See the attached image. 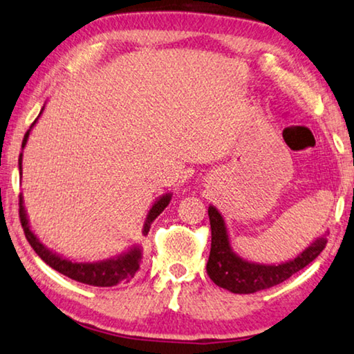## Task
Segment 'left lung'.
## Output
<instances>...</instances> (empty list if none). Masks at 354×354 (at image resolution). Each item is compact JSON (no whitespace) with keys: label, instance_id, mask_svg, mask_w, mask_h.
Masks as SVG:
<instances>
[{"label":"left lung","instance_id":"1","mask_svg":"<svg viewBox=\"0 0 354 354\" xmlns=\"http://www.w3.org/2000/svg\"><path fill=\"white\" fill-rule=\"evenodd\" d=\"M208 216L211 225V251L207 263L208 277L219 288L227 289L234 294H252L286 281L289 277L315 261L328 243L324 234L291 261L281 262L278 266L256 263L243 259L232 250L227 225L218 208L209 205Z\"/></svg>","mask_w":354,"mask_h":354}]
</instances>
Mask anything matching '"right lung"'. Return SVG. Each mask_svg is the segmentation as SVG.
Here are the masks:
<instances>
[{"label": "right lung", "instance_id": "add662e5", "mask_svg": "<svg viewBox=\"0 0 354 354\" xmlns=\"http://www.w3.org/2000/svg\"><path fill=\"white\" fill-rule=\"evenodd\" d=\"M42 111H44V106H42L39 115L42 114ZM38 119H35V122L31 124L28 130H26L22 141V149L26 146L30 131L35 127V124L38 122ZM22 156L24 152H20L19 156L20 175H22ZM171 195H173L171 192L163 194L162 197H159L154 203H152V207L146 216V221L143 225V235H147V232H149L151 224L154 223V219L168 207V203H170L171 200ZM19 205H20V211H19L20 223H22V227L28 243L31 245V248H33L36 254H38L41 259L47 263V266L52 267L57 272H60L62 275L75 279V281H79V283L91 284V286L109 288V286H115V284H119L120 281H129V279L133 278L135 273L140 270L141 259H143V250H141L140 245H133L129 251L120 252V254L109 257V259L95 261V262H77V261L68 259V257H63L62 254H59V252L49 250V248H47L38 239V236L35 235V232L31 230L28 216H26V209L24 207L22 194H20Z\"/></svg>", "mask_w": 354, "mask_h": 354}]
</instances>
